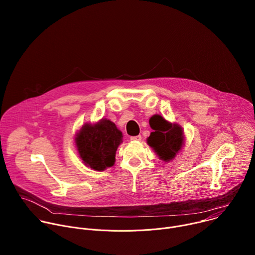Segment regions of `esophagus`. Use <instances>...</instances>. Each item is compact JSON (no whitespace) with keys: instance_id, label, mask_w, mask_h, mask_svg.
I'll list each match as a JSON object with an SVG mask.
<instances>
[{"instance_id":"1","label":"esophagus","mask_w":255,"mask_h":255,"mask_svg":"<svg viewBox=\"0 0 255 255\" xmlns=\"http://www.w3.org/2000/svg\"><path fill=\"white\" fill-rule=\"evenodd\" d=\"M141 135H137V136H132V137H130V140H132V141H140L141 140Z\"/></svg>"}]
</instances>
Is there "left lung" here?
<instances>
[{
	"label": "left lung",
	"mask_w": 255,
	"mask_h": 255,
	"mask_svg": "<svg viewBox=\"0 0 255 255\" xmlns=\"http://www.w3.org/2000/svg\"><path fill=\"white\" fill-rule=\"evenodd\" d=\"M150 126L154 131L147 138L149 146L154 149L160 159L164 161L173 159L183 146V130L177 124L168 123L161 116H158Z\"/></svg>",
	"instance_id": "obj_1"
}]
</instances>
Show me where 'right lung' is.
Wrapping results in <instances>:
<instances>
[{
    "mask_svg": "<svg viewBox=\"0 0 255 255\" xmlns=\"http://www.w3.org/2000/svg\"><path fill=\"white\" fill-rule=\"evenodd\" d=\"M77 136L78 150L86 165L100 171L114 164L122 132L113 122L102 120L95 125L86 124Z\"/></svg>",
    "mask_w": 255,
    "mask_h": 255,
    "instance_id": "add662e5",
    "label": "right lung"
}]
</instances>
